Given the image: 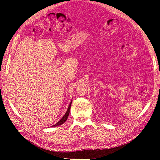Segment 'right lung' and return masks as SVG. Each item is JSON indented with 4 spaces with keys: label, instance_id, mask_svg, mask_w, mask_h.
<instances>
[{
    "label": "right lung",
    "instance_id": "add662e5",
    "mask_svg": "<svg viewBox=\"0 0 160 160\" xmlns=\"http://www.w3.org/2000/svg\"><path fill=\"white\" fill-rule=\"evenodd\" d=\"M71 103H72V101H71V102L70 103V104H69V108H68V109H67V112H66V113L64 115L63 117H62V118L60 119V121H59V122H58L57 123H55V125H52L51 127H56V126H59V125H61V124H62V123H64L66 122V120L67 119V118H68V116H69V115L70 109H71Z\"/></svg>",
    "mask_w": 160,
    "mask_h": 160
}]
</instances>
